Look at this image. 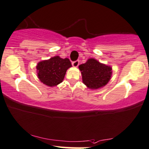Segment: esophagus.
<instances>
[{"instance_id":"34e87169","label":"esophagus","mask_w":149,"mask_h":149,"mask_svg":"<svg viewBox=\"0 0 149 149\" xmlns=\"http://www.w3.org/2000/svg\"><path fill=\"white\" fill-rule=\"evenodd\" d=\"M72 65L73 67H78V65H79V60H76L75 62H73Z\"/></svg>"}]
</instances>
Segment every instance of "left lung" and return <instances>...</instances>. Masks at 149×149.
<instances>
[{"mask_svg": "<svg viewBox=\"0 0 149 149\" xmlns=\"http://www.w3.org/2000/svg\"><path fill=\"white\" fill-rule=\"evenodd\" d=\"M82 82L90 89H98L108 83L112 76V67L101 63L94 58H89L79 65Z\"/></svg>", "mask_w": 149, "mask_h": 149, "instance_id": "left-lung-1", "label": "left lung"}]
</instances>
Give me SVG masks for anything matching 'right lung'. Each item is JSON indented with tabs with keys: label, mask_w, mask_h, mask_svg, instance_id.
<instances>
[{
	"label": "right lung",
	"mask_w": 149,
	"mask_h": 149,
	"mask_svg": "<svg viewBox=\"0 0 149 149\" xmlns=\"http://www.w3.org/2000/svg\"><path fill=\"white\" fill-rule=\"evenodd\" d=\"M71 67L68 58L55 56L38 62L36 68L39 80L48 87H55L63 81L67 69Z\"/></svg>",
	"instance_id": "add662e5"
}]
</instances>
